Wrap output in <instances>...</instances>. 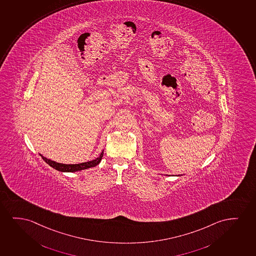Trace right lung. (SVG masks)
<instances>
[{
    "label": "right lung",
    "instance_id": "add662e5",
    "mask_svg": "<svg viewBox=\"0 0 256 256\" xmlns=\"http://www.w3.org/2000/svg\"><path fill=\"white\" fill-rule=\"evenodd\" d=\"M42 156V154H40ZM103 152L100 153V156L94 160L88 162L80 163V164H62V163H58L46 159V157L42 156V158L44 159V162H46L50 166L54 168V170L60 171V172H76V171H80V170H86L90 168H93L98 165L102 160V158Z\"/></svg>",
    "mask_w": 256,
    "mask_h": 256
}]
</instances>
